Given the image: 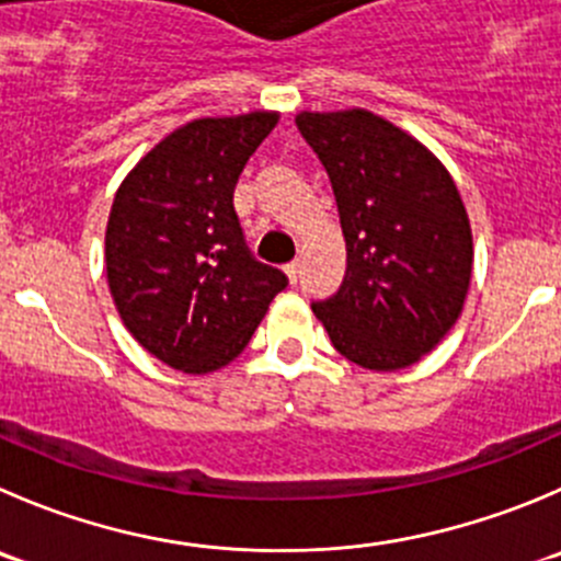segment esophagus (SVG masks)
<instances>
[{
	"label": "esophagus",
	"instance_id": "1",
	"mask_svg": "<svg viewBox=\"0 0 561 561\" xmlns=\"http://www.w3.org/2000/svg\"><path fill=\"white\" fill-rule=\"evenodd\" d=\"M285 274H287V279H290V285H296L298 276H301V263H298V260H293V263H287V265H285Z\"/></svg>",
	"mask_w": 561,
	"mask_h": 561
}]
</instances>
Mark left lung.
Segmentation results:
<instances>
[{
  "label": "left lung",
  "mask_w": 561,
  "mask_h": 561,
  "mask_svg": "<svg viewBox=\"0 0 561 561\" xmlns=\"http://www.w3.org/2000/svg\"><path fill=\"white\" fill-rule=\"evenodd\" d=\"M296 125L329 172L347 249L340 290L312 312L347 362L411 367L469 293L474 247L458 186L425 145L373 112H301Z\"/></svg>",
  "instance_id": "obj_1"
}]
</instances>
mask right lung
Listing matches in <instances>:
<instances>
[{"instance_id":"right-lung-1","label":"right lung","mask_w":561,"mask_h":561,"mask_svg":"<svg viewBox=\"0 0 561 561\" xmlns=\"http://www.w3.org/2000/svg\"><path fill=\"white\" fill-rule=\"evenodd\" d=\"M279 114L203 117L161 139L117 188L106 276L134 340L183 373L230 364L287 287L254 260L232 194Z\"/></svg>"}]
</instances>
